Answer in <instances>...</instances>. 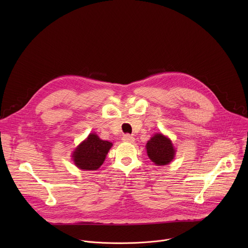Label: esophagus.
Wrapping results in <instances>:
<instances>
[{"label": "esophagus", "mask_w": 248, "mask_h": 248, "mask_svg": "<svg viewBox=\"0 0 248 248\" xmlns=\"http://www.w3.org/2000/svg\"><path fill=\"white\" fill-rule=\"evenodd\" d=\"M123 140L124 142H128V143H133L134 142V137L130 134H124L123 136Z\"/></svg>", "instance_id": "obj_1"}]
</instances>
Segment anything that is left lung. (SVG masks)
Segmentation results:
<instances>
[{"instance_id": "left-lung-1", "label": "left lung", "mask_w": 248, "mask_h": 248, "mask_svg": "<svg viewBox=\"0 0 248 248\" xmlns=\"http://www.w3.org/2000/svg\"><path fill=\"white\" fill-rule=\"evenodd\" d=\"M149 159L157 166H165L172 161L175 150L170 138L162 133H156L146 144Z\"/></svg>"}]
</instances>
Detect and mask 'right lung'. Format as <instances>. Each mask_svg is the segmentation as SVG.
<instances>
[{"label":"right lung","instance_id":"obj_1","mask_svg":"<svg viewBox=\"0 0 248 248\" xmlns=\"http://www.w3.org/2000/svg\"><path fill=\"white\" fill-rule=\"evenodd\" d=\"M112 146L109 141L102 140L97 134L90 133L73 153L75 165L80 170H96L104 163Z\"/></svg>","mask_w":248,"mask_h":248}]
</instances>
